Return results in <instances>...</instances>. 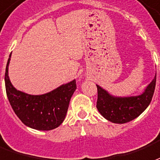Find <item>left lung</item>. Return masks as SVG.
I'll return each mask as SVG.
<instances>
[{
	"mask_svg": "<svg viewBox=\"0 0 160 160\" xmlns=\"http://www.w3.org/2000/svg\"><path fill=\"white\" fill-rule=\"evenodd\" d=\"M155 85L156 74L142 94L136 96L118 97L110 94L106 89L96 84L98 91L96 107L99 112L112 123H128L139 117L148 107L154 93Z\"/></svg>",
	"mask_w": 160,
	"mask_h": 160,
	"instance_id": "left-lung-1",
	"label": "left lung"
}]
</instances>
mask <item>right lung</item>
<instances>
[{"instance_id": "obj_1", "label": "right lung", "mask_w": 160, "mask_h": 160, "mask_svg": "<svg viewBox=\"0 0 160 160\" xmlns=\"http://www.w3.org/2000/svg\"><path fill=\"white\" fill-rule=\"evenodd\" d=\"M9 55L5 72L6 92L12 110L22 123L37 130H51L59 127L67 113L69 103L77 88L76 80L60 85L52 91L33 95L17 90L8 76Z\"/></svg>"}]
</instances>
